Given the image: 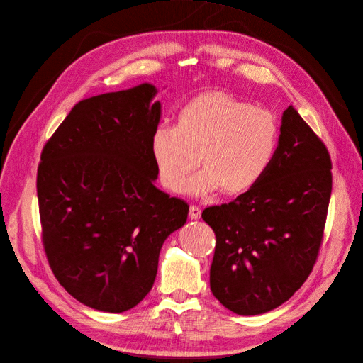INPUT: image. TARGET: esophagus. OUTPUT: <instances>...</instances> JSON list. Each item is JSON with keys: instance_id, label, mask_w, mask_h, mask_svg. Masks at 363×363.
<instances>
[{"instance_id": "esophagus-1", "label": "esophagus", "mask_w": 363, "mask_h": 363, "mask_svg": "<svg viewBox=\"0 0 363 363\" xmlns=\"http://www.w3.org/2000/svg\"><path fill=\"white\" fill-rule=\"evenodd\" d=\"M200 216H201V208L199 207V206H191L189 207V218L191 219H200Z\"/></svg>"}]
</instances>
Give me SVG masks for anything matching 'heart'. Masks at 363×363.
Masks as SVG:
<instances>
[{"label": "heart", "instance_id": "obj_1", "mask_svg": "<svg viewBox=\"0 0 363 363\" xmlns=\"http://www.w3.org/2000/svg\"><path fill=\"white\" fill-rule=\"evenodd\" d=\"M277 147L276 116L224 92L195 96L180 108L175 125L160 124L151 135L160 182L177 194L199 159L204 168L192 179L191 192H248L269 169Z\"/></svg>", "mask_w": 363, "mask_h": 363}]
</instances>
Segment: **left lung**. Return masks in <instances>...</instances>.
Masks as SVG:
<instances>
[{
    "mask_svg": "<svg viewBox=\"0 0 363 363\" xmlns=\"http://www.w3.org/2000/svg\"><path fill=\"white\" fill-rule=\"evenodd\" d=\"M330 195V155L289 106L263 179L228 204L201 213L216 236L211 267L215 298L244 316L288 301L315 265Z\"/></svg>",
    "mask_w": 363,
    "mask_h": 363,
    "instance_id": "1",
    "label": "left lung"
}]
</instances>
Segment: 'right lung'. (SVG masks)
<instances>
[{"mask_svg": "<svg viewBox=\"0 0 363 363\" xmlns=\"http://www.w3.org/2000/svg\"><path fill=\"white\" fill-rule=\"evenodd\" d=\"M157 89L142 83L77 103L42 150L38 200L54 276L92 309L125 312L155 283L160 248L189 206L157 189Z\"/></svg>", "mask_w": 363, "mask_h": 363, "instance_id": "right-lung-1", "label": "right lung"}]
</instances>
